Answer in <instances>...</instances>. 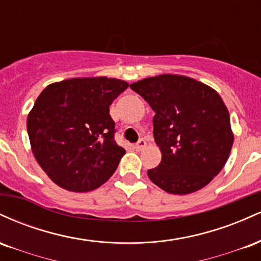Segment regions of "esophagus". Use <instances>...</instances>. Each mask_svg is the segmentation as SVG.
Returning a JSON list of instances; mask_svg holds the SVG:
<instances>
[{"label": "esophagus", "instance_id": "obj_1", "mask_svg": "<svg viewBox=\"0 0 261 261\" xmlns=\"http://www.w3.org/2000/svg\"><path fill=\"white\" fill-rule=\"evenodd\" d=\"M146 147V141L143 139H140L139 141L136 142V145H135V148L137 149V151H141L142 148Z\"/></svg>", "mask_w": 261, "mask_h": 261}]
</instances>
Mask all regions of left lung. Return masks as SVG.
<instances>
[{"instance_id":"8db88e82","label":"left lung","mask_w":261,"mask_h":261,"mask_svg":"<svg viewBox=\"0 0 261 261\" xmlns=\"http://www.w3.org/2000/svg\"><path fill=\"white\" fill-rule=\"evenodd\" d=\"M130 88L155 113L153 136L162 161L148 169L151 181L174 195L206 187L222 170L234 140L220 94L180 74L149 77Z\"/></svg>"}]
</instances>
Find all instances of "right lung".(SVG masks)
<instances>
[{
	"label": "right lung",
	"instance_id": "1",
	"mask_svg": "<svg viewBox=\"0 0 261 261\" xmlns=\"http://www.w3.org/2000/svg\"><path fill=\"white\" fill-rule=\"evenodd\" d=\"M127 87L108 77L70 79L37 98L27 120L32 151L60 188L86 193L114 174L125 149L114 140L109 107Z\"/></svg>",
	"mask_w": 261,
	"mask_h": 261
}]
</instances>
